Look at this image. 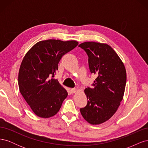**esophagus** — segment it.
Wrapping results in <instances>:
<instances>
[{"label":"esophagus","mask_w":148,"mask_h":148,"mask_svg":"<svg viewBox=\"0 0 148 148\" xmlns=\"http://www.w3.org/2000/svg\"><path fill=\"white\" fill-rule=\"evenodd\" d=\"M77 89H76V88H71V89H70L71 93H75V92H77Z\"/></svg>","instance_id":"obj_1"}]
</instances>
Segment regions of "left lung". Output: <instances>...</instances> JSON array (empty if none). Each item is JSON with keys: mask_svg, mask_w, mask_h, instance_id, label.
Returning a JSON list of instances; mask_svg holds the SVG:
<instances>
[{"mask_svg": "<svg viewBox=\"0 0 148 148\" xmlns=\"http://www.w3.org/2000/svg\"><path fill=\"white\" fill-rule=\"evenodd\" d=\"M86 52L90 72L97 78L84 92L87 105L80 109L83 118L92 125L108 120L122 101L127 82L125 66L114 49L107 44L85 42L78 46Z\"/></svg>", "mask_w": 148, "mask_h": 148, "instance_id": "8db88e82", "label": "left lung"}]
</instances>
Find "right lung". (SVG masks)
I'll return each instance as SVG.
<instances>
[{
	"instance_id": "1",
	"label": "right lung",
	"mask_w": 148,
	"mask_h": 148,
	"mask_svg": "<svg viewBox=\"0 0 148 148\" xmlns=\"http://www.w3.org/2000/svg\"><path fill=\"white\" fill-rule=\"evenodd\" d=\"M76 41L48 39L37 42L26 53L18 73L20 91L34 113L49 118L59 111L68 96L53 77L64 55L78 46Z\"/></svg>"
}]
</instances>
